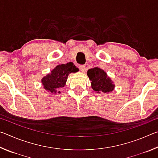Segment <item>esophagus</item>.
<instances>
[{
    "mask_svg": "<svg viewBox=\"0 0 158 158\" xmlns=\"http://www.w3.org/2000/svg\"><path fill=\"white\" fill-rule=\"evenodd\" d=\"M79 70L81 71V72H84V71L85 70V66H84V65H79Z\"/></svg>",
    "mask_w": 158,
    "mask_h": 158,
    "instance_id": "1",
    "label": "esophagus"
}]
</instances>
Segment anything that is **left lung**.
<instances>
[{
	"instance_id": "obj_1",
	"label": "left lung",
	"mask_w": 158,
	"mask_h": 158,
	"mask_svg": "<svg viewBox=\"0 0 158 158\" xmlns=\"http://www.w3.org/2000/svg\"><path fill=\"white\" fill-rule=\"evenodd\" d=\"M87 75L91 81V87L95 92L109 93L114 89L115 85L103 69L99 68L89 69Z\"/></svg>"
}]
</instances>
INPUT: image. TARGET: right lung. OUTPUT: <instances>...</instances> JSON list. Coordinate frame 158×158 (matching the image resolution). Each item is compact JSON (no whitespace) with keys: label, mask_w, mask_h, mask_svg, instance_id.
Here are the masks:
<instances>
[{"label":"right lung","mask_w":158,"mask_h":158,"mask_svg":"<svg viewBox=\"0 0 158 158\" xmlns=\"http://www.w3.org/2000/svg\"><path fill=\"white\" fill-rule=\"evenodd\" d=\"M76 72L77 68L71 63L57 65L51 71V73L42 79V84L48 92L60 93L59 90L65 85L69 74Z\"/></svg>","instance_id":"add662e5"}]
</instances>
